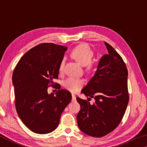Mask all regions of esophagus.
<instances>
[{"label":"esophagus","mask_w":147,"mask_h":147,"mask_svg":"<svg viewBox=\"0 0 147 147\" xmlns=\"http://www.w3.org/2000/svg\"><path fill=\"white\" fill-rule=\"evenodd\" d=\"M76 100V96L75 94H72V101H74Z\"/></svg>","instance_id":"1"}]
</instances>
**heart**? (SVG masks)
<instances>
[{
  "instance_id": "heart-1",
  "label": "heart",
  "mask_w": 147,
  "mask_h": 147,
  "mask_svg": "<svg viewBox=\"0 0 147 147\" xmlns=\"http://www.w3.org/2000/svg\"><path fill=\"white\" fill-rule=\"evenodd\" d=\"M71 56L80 65L82 66H88L87 69H90V63L91 62L93 58V52L90 47L87 44H82L74 48L71 52ZM65 63V59H63L60 63L59 71L62 72ZM84 82L82 80L74 78L73 77H69L63 82V86L66 89L71 91L75 92L80 88Z\"/></svg>"
}]
</instances>
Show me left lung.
<instances>
[{
	"instance_id": "1",
	"label": "left lung",
	"mask_w": 147,
	"mask_h": 147,
	"mask_svg": "<svg viewBox=\"0 0 147 147\" xmlns=\"http://www.w3.org/2000/svg\"><path fill=\"white\" fill-rule=\"evenodd\" d=\"M105 45L108 53L101 57L94 76L81 91L94 98V103L90 104L76 98L81 107L76 116L80 129L97 138L116 129L124 116L129 99L127 67L116 50L107 42Z\"/></svg>"
}]
</instances>
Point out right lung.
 Segmentation results:
<instances>
[{
	"label": "right lung",
	"instance_id": "add662e5",
	"mask_svg": "<svg viewBox=\"0 0 147 147\" xmlns=\"http://www.w3.org/2000/svg\"><path fill=\"white\" fill-rule=\"evenodd\" d=\"M67 49V47L53 43L38 45L25 53L13 71L17 114L23 123L36 134L54 131L61 114L71 101V93L60 87L55 95L47 92L49 84L58 78Z\"/></svg>",
	"mask_w": 147,
	"mask_h": 147
}]
</instances>
